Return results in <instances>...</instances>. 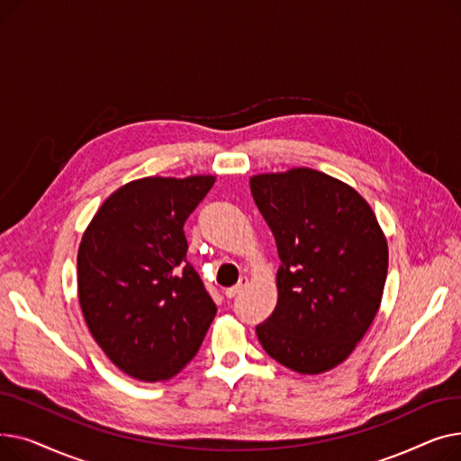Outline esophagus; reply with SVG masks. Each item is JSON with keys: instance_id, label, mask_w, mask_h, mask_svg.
Listing matches in <instances>:
<instances>
[{"instance_id": "1", "label": "esophagus", "mask_w": 461, "mask_h": 461, "mask_svg": "<svg viewBox=\"0 0 461 461\" xmlns=\"http://www.w3.org/2000/svg\"><path fill=\"white\" fill-rule=\"evenodd\" d=\"M247 284H249V280H247V278H240L237 285H233V287H228L226 292H224L226 299H233V297H237V295H239L240 292H243V289L247 287Z\"/></svg>"}]
</instances>
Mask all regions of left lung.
Returning a JSON list of instances; mask_svg holds the SVG:
<instances>
[{"mask_svg": "<svg viewBox=\"0 0 461 461\" xmlns=\"http://www.w3.org/2000/svg\"><path fill=\"white\" fill-rule=\"evenodd\" d=\"M254 202L280 256L278 303L256 327L276 362L323 374L370 329L389 269V247L368 202L310 167L250 177Z\"/></svg>", "mask_w": 461, "mask_h": 461, "instance_id": "left-lung-1", "label": "left lung"}]
</instances>
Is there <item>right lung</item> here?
<instances>
[{"instance_id": "obj_1", "label": "right lung", "mask_w": 461, "mask_h": 461, "mask_svg": "<svg viewBox=\"0 0 461 461\" xmlns=\"http://www.w3.org/2000/svg\"><path fill=\"white\" fill-rule=\"evenodd\" d=\"M212 176L143 177L99 207L78 249V301L106 357L140 381L179 374L198 353L216 304L186 259L185 222Z\"/></svg>"}]
</instances>
